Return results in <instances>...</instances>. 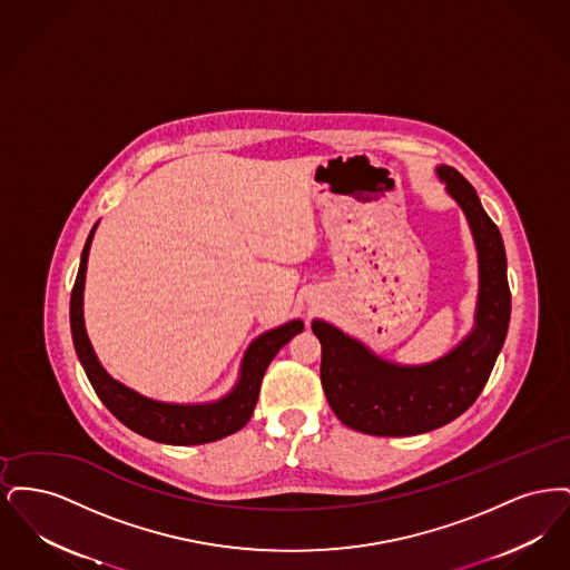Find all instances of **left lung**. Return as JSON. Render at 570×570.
Wrapping results in <instances>:
<instances>
[{
    "instance_id": "left-lung-1",
    "label": "left lung",
    "mask_w": 570,
    "mask_h": 570,
    "mask_svg": "<svg viewBox=\"0 0 570 570\" xmlns=\"http://www.w3.org/2000/svg\"><path fill=\"white\" fill-rule=\"evenodd\" d=\"M435 173L468 217L479 252L474 328L434 363L395 365L337 326L314 321L326 402L344 425L363 434H425L451 423L476 402L507 340L511 291L502 235L461 173L453 166Z\"/></svg>"
}]
</instances>
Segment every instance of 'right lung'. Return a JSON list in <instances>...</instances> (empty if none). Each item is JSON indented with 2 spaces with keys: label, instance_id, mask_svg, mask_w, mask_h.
Listing matches in <instances>:
<instances>
[{
  "label": "right lung",
  "instance_id": "add662e5",
  "mask_svg": "<svg viewBox=\"0 0 570 570\" xmlns=\"http://www.w3.org/2000/svg\"><path fill=\"white\" fill-rule=\"evenodd\" d=\"M96 226L91 228L82 247L81 265H79L75 288L70 295V328H72V342H75V351L79 354L82 370L91 382L94 391L102 400V404L136 434L145 435L156 442H164V444H179V446L205 444V442H216L219 438L239 432L252 419V412L258 402L261 382L273 356L279 353L284 344H288L297 333L303 331V323L291 321L286 325L258 335L245 353L242 374L235 389L214 404L186 406V404H164V402L149 400L128 389L126 384L110 379L94 353L85 331L82 288H85L87 256H89Z\"/></svg>",
  "mask_w": 570,
  "mask_h": 570
}]
</instances>
